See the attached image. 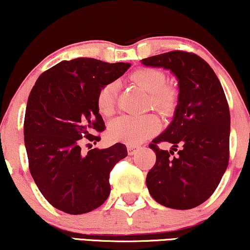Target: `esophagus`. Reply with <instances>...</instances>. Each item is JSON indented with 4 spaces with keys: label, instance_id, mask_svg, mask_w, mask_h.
Masks as SVG:
<instances>
[{
    "label": "esophagus",
    "instance_id": "esophagus-1",
    "mask_svg": "<svg viewBox=\"0 0 250 250\" xmlns=\"http://www.w3.org/2000/svg\"><path fill=\"white\" fill-rule=\"evenodd\" d=\"M140 149L139 146H134V145H129L127 146V152L128 155H134V153L138 151V150Z\"/></svg>",
    "mask_w": 250,
    "mask_h": 250
}]
</instances>
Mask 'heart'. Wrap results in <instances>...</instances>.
Segmentation results:
<instances>
[{
	"label": "heart",
	"mask_w": 250,
	"mask_h": 250,
	"mask_svg": "<svg viewBox=\"0 0 250 250\" xmlns=\"http://www.w3.org/2000/svg\"><path fill=\"white\" fill-rule=\"evenodd\" d=\"M132 80L143 90L150 93L152 107L162 112H168L176 104L177 93L166 84V76L163 71L153 68H141L132 74ZM118 83L109 82L99 91L97 104L102 115L109 116L114 111L117 101ZM159 123L153 115L129 116L124 115L115 118L109 124V135L116 141L138 145L155 134Z\"/></svg>",
	"instance_id": "1"
}]
</instances>
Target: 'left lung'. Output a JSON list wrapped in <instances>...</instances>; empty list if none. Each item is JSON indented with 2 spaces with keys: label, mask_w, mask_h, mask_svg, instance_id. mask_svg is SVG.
<instances>
[{
  "label": "left lung",
  "mask_w": 250,
  "mask_h": 250,
  "mask_svg": "<svg viewBox=\"0 0 250 250\" xmlns=\"http://www.w3.org/2000/svg\"><path fill=\"white\" fill-rule=\"evenodd\" d=\"M141 62L169 69L180 90L172 123L149 145L156 164L146 187L163 206L191 209L214 193L229 164L230 110L223 87L209 64L194 53L170 51ZM162 142L172 143V150L159 149ZM174 151L178 155L173 157Z\"/></svg>",
  "instance_id": "8db88e82"
}]
</instances>
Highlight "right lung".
<instances>
[{
	"instance_id": "obj_1",
	"label": "right lung",
	"mask_w": 250,
	"mask_h": 250,
	"mask_svg": "<svg viewBox=\"0 0 250 250\" xmlns=\"http://www.w3.org/2000/svg\"><path fill=\"white\" fill-rule=\"evenodd\" d=\"M129 66L93 58L64 60L44 71L30 91L23 122L29 170L41 193L57 209L85 214L107 200L109 174L127 156L126 146L116 143L84 153L82 143L100 141L95 134L104 131V122L98 93Z\"/></svg>"
}]
</instances>
